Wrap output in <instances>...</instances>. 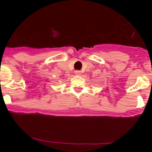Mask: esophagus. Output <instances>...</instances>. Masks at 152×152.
I'll return each instance as SVG.
<instances>
[{"instance_id": "1", "label": "esophagus", "mask_w": 152, "mask_h": 152, "mask_svg": "<svg viewBox=\"0 0 152 152\" xmlns=\"http://www.w3.org/2000/svg\"><path fill=\"white\" fill-rule=\"evenodd\" d=\"M75 74L76 75H80L81 72H80V71H79V70H76V71H75Z\"/></svg>"}]
</instances>
